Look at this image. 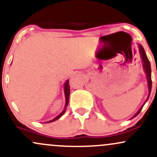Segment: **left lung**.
<instances>
[{"label": "left lung", "instance_id": "left-lung-1", "mask_svg": "<svg viewBox=\"0 0 157 157\" xmlns=\"http://www.w3.org/2000/svg\"><path fill=\"white\" fill-rule=\"evenodd\" d=\"M138 47H139V51H140V56H141V59L143 61V70H144L145 74H146V78H147V82H148V91H149V93H148V98H147L146 101H145V103L143 104V106H141L140 109L139 110H138L137 113L134 115L133 117H132L131 119L134 118V117H135L136 116L139 115V113L140 112V111L142 110V109H143V106H144L145 103L147 102V101L148 100V98L150 96V94H151V87H152V81H151V64H150V62H149L148 57L146 56V53L145 52V50L143 48V47L140 44H138Z\"/></svg>", "mask_w": 157, "mask_h": 157}]
</instances>
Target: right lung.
<instances>
[{
    "label": "right lung",
    "mask_w": 157,
    "mask_h": 157,
    "mask_svg": "<svg viewBox=\"0 0 157 157\" xmlns=\"http://www.w3.org/2000/svg\"><path fill=\"white\" fill-rule=\"evenodd\" d=\"M64 95H65V106H64V108L59 115H58L56 116L55 118H53L51 121H48V122H46V123H51L53 122V121H56L59 118H60L62 115H64V112H66V109H67V106L68 105V102H69V95H70V93H71V90H70V86H69V80L66 81V82L64 83Z\"/></svg>",
    "instance_id": "add662e5"
}]
</instances>
